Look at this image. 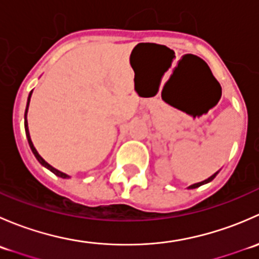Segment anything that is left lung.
<instances>
[{"mask_svg":"<svg viewBox=\"0 0 259 259\" xmlns=\"http://www.w3.org/2000/svg\"><path fill=\"white\" fill-rule=\"evenodd\" d=\"M219 173V170L217 171V173H214L213 176H210L209 178L208 179H205V180H203V182H199V183H195V184H192V185H189V189H194V188H198V187H200V185H204V184H207V183H209V182H211V180H213L214 178H215L217 177V174Z\"/></svg>","mask_w":259,"mask_h":259,"instance_id":"8db88e82","label":"left lung"}]
</instances>
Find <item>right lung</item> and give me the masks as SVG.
<instances>
[{"label": "right lung", "instance_id": "add662e5", "mask_svg": "<svg viewBox=\"0 0 259 259\" xmlns=\"http://www.w3.org/2000/svg\"><path fill=\"white\" fill-rule=\"evenodd\" d=\"M33 91V90H32ZM32 91H31L30 94H28V98H27V105H26V110H25V132H26V137H27V140H28V145H30L31 150H32L33 155H35V158L37 159L38 163L41 164L42 166H45L46 169H49L50 171H52V173L55 174V176L60 177V178H64V179H67L70 178V176H67V174L62 173V171L57 170V169H55L54 166L50 165L48 161H45V159L42 158V156L40 155V154L37 153V150H36V148L33 146L32 144V140H31V137H30V132H28V124H27V111H28V106H30V100H31V95H32Z\"/></svg>", "mask_w": 259, "mask_h": 259}]
</instances>
